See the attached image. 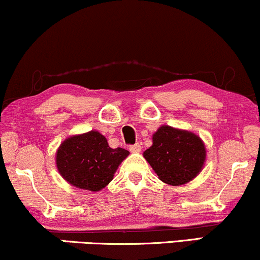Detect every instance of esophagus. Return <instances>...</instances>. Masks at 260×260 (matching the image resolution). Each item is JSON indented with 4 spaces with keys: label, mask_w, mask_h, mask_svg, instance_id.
<instances>
[{
    "label": "esophagus",
    "mask_w": 260,
    "mask_h": 260,
    "mask_svg": "<svg viewBox=\"0 0 260 260\" xmlns=\"http://www.w3.org/2000/svg\"><path fill=\"white\" fill-rule=\"evenodd\" d=\"M129 149H130V152H133V153H137V152L141 151V145L137 142V143H135V145H131Z\"/></svg>",
    "instance_id": "34e87169"
}]
</instances>
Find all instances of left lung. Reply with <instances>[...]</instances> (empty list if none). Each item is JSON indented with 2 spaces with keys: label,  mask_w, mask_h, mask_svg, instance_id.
I'll list each match as a JSON object with an SVG mask.
<instances>
[{
  "label": "left lung",
  "mask_w": 260,
  "mask_h": 260,
  "mask_svg": "<svg viewBox=\"0 0 260 260\" xmlns=\"http://www.w3.org/2000/svg\"><path fill=\"white\" fill-rule=\"evenodd\" d=\"M143 157L161 181L179 186L191 181L202 170L206 147L202 140L190 131L160 126L153 135V145Z\"/></svg>",
  "instance_id": "8db88e82"
}]
</instances>
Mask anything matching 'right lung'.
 I'll return each instance as SVG.
<instances>
[{
    "label": "right lung",
    "instance_id": "obj_1",
    "mask_svg": "<svg viewBox=\"0 0 260 260\" xmlns=\"http://www.w3.org/2000/svg\"><path fill=\"white\" fill-rule=\"evenodd\" d=\"M129 155L124 148H111L99 131L72 136L57 152L58 172L70 185L100 191L113 180L119 164Z\"/></svg>",
    "mask_w": 260,
    "mask_h": 260
}]
</instances>
